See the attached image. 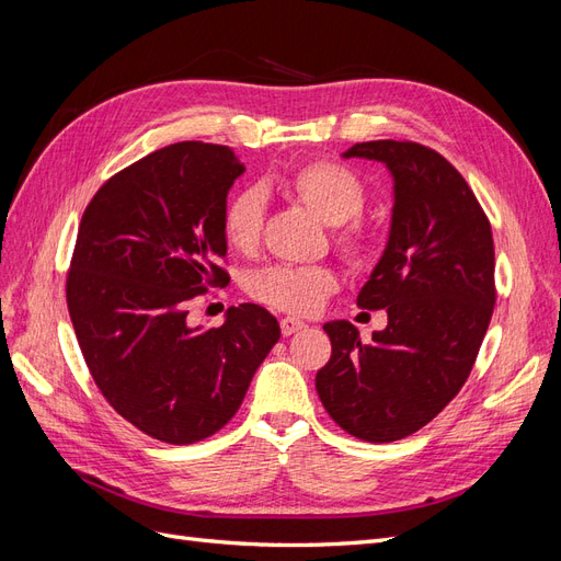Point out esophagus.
Here are the masks:
<instances>
[{
  "label": "esophagus",
  "instance_id": "34e87169",
  "mask_svg": "<svg viewBox=\"0 0 561 561\" xmlns=\"http://www.w3.org/2000/svg\"><path fill=\"white\" fill-rule=\"evenodd\" d=\"M279 327H282V333H284V335H294V333L305 331L307 323L300 321V319H296V317H284V319L279 321Z\"/></svg>",
  "mask_w": 561,
  "mask_h": 561
}]
</instances>
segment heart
<instances>
[{
  "label": "heart",
  "instance_id": "1",
  "mask_svg": "<svg viewBox=\"0 0 561 561\" xmlns=\"http://www.w3.org/2000/svg\"><path fill=\"white\" fill-rule=\"evenodd\" d=\"M282 188L314 211L321 221L337 226L335 247L354 267H366L377 254L373 230L354 216L366 205V186L360 176L333 158L307 160L282 179ZM265 205L259 191H242L224 209L221 232L230 251L242 256L256 254L263 238ZM337 288L331 267L275 265L251 279L249 291L256 300L282 312L310 314L319 310Z\"/></svg>",
  "mask_w": 561,
  "mask_h": 561
}]
</instances>
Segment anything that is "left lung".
Segmentation results:
<instances>
[{"instance_id":"left-lung-1","label":"left lung","mask_w":561,"mask_h":561,"mask_svg":"<svg viewBox=\"0 0 561 561\" xmlns=\"http://www.w3.org/2000/svg\"><path fill=\"white\" fill-rule=\"evenodd\" d=\"M345 158L385 162L393 176L391 232L356 305L387 310L364 345L350 321H329L331 360L317 393L350 436L401 440L455 399L494 312L492 226L447 158L417 141H360Z\"/></svg>"}]
</instances>
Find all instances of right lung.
<instances>
[{
    "label": "right lung",
    "mask_w": 561,
    "mask_h": 561,
    "mask_svg": "<svg viewBox=\"0 0 561 561\" xmlns=\"http://www.w3.org/2000/svg\"><path fill=\"white\" fill-rule=\"evenodd\" d=\"M242 172L221 144H170L106 179L79 224L65 291L85 366L123 420L170 445L224 428L282 335L254 302L216 329L188 321L230 282L221 216Z\"/></svg>",
    "instance_id": "right-lung-1"
}]
</instances>
